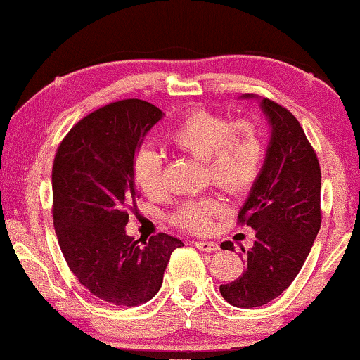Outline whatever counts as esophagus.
<instances>
[{"label": "esophagus", "mask_w": 360, "mask_h": 360, "mask_svg": "<svg viewBox=\"0 0 360 360\" xmlns=\"http://www.w3.org/2000/svg\"><path fill=\"white\" fill-rule=\"evenodd\" d=\"M195 247L202 252H217L220 248L217 242H195Z\"/></svg>", "instance_id": "esophagus-1"}]
</instances>
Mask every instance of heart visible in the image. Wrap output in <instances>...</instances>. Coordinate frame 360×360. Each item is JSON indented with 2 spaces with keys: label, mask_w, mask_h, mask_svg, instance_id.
<instances>
[{
  "label": "heart",
  "mask_w": 360,
  "mask_h": 360,
  "mask_svg": "<svg viewBox=\"0 0 360 360\" xmlns=\"http://www.w3.org/2000/svg\"><path fill=\"white\" fill-rule=\"evenodd\" d=\"M176 152L203 160L208 181L230 195L247 193L259 180L265 162V136L259 122L240 117L230 120L207 108H190L165 135ZM133 176L150 198L163 193V162L152 148H143L133 160ZM225 212L219 197L187 200L172 215L176 227L207 232L212 220Z\"/></svg>",
  "instance_id": "heart-1"
}]
</instances>
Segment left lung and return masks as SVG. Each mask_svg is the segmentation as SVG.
<instances>
[{
    "label": "left lung",
    "mask_w": 360,
    "mask_h": 360,
    "mask_svg": "<svg viewBox=\"0 0 360 360\" xmlns=\"http://www.w3.org/2000/svg\"><path fill=\"white\" fill-rule=\"evenodd\" d=\"M250 96V95H247ZM272 136L264 168L252 187L238 224L255 230L245 254V272L220 285V294L235 307L269 304L294 282L322 224L321 165L299 120L275 101L264 98ZM233 250L232 242L220 245Z\"/></svg>",
    "instance_id": "obj_1"
}]
</instances>
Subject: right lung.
<instances>
[{
  "label": "right lung",
  "mask_w": 360,
  "mask_h": 360,
  "mask_svg": "<svg viewBox=\"0 0 360 360\" xmlns=\"http://www.w3.org/2000/svg\"><path fill=\"white\" fill-rule=\"evenodd\" d=\"M162 117L148 101H113L79 120L53 160L51 214L66 264L83 287L113 305L152 299L172 252L184 245L168 233L140 245L125 232L139 197L136 148Z\"/></svg>",
  "instance_id": "1"
}]
</instances>
